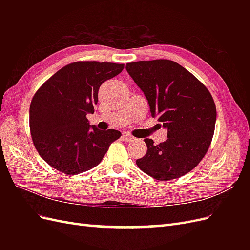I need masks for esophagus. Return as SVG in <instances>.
<instances>
[{
    "instance_id": "esophagus-1",
    "label": "esophagus",
    "mask_w": 250,
    "mask_h": 250,
    "mask_svg": "<svg viewBox=\"0 0 250 250\" xmlns=\"http://www.w3.org/2000/svg\"><path fill=\"white\" fill-rule=\"evenodd\" d=\"M122 139H123V141H125V142H131V141L134 140V138L132 137V135H131L130 133H128V132H124V133H123Z\"/></svg>"
}]
</instances>
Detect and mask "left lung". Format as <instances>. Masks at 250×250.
Wrapping results in <instances>:
<instances>
[{"label": "left lung", "mask_w": 250, "mask_h": 250, "mask_svg": "<svg viewBox=\"0 0 250 250\" xmlns=\"http://www.w3.org/2000/svg\"><path fill=\"white\" fill-rule=\"evenodd\" d=\"M126 70L145 94L151 116L168 129V139L158 145L144 140L147 152L137 160L138 167L160 181L184 176L201 162L213 140L217 110L209 90L168 59L130 62Z\"/></svg>", "instance_id": "1"}]
</instances>
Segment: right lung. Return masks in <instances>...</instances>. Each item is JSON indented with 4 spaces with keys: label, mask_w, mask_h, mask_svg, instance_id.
Here are the masks:
<instances>
[{
    "label": "right lung",
    "mask_w": 250,
    "mask_h": 250,
    "mask_svg": "<svg viewBox=\"0 0 250 250\" xmlns=\"http://www.w3.org/2000/svg\"><path fill=\"white\" fill-rule=\"evenodd\" d=\"M123 63L76 62L57 71L36 90L30 104V133L37 152L65 175L99 165L122 133L90 128L98 92L104 81L123 71Z\"/></svg>",
    "instance_id": "obj_1"
}]
</instances>
